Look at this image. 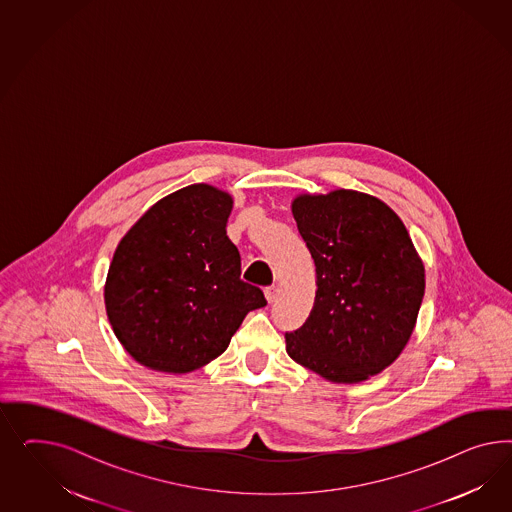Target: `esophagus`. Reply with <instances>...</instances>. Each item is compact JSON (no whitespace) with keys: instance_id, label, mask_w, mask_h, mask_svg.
I'll return each instance as SVG.
<instances>
[{"instance_id":"34e87169","label":"esophagus","mask_w":512,"mask_h":512,"mask_svg":"<svg viewBox=\"0 0 512 512\" xmlns=\"http://www.w3.org/2000/svg\"><path fill=\"white\" fill-rule=\"evenodd\" d=\"M264 295H266V300H268V304H274V302L278 300L279 289L278 287H276V285H272V287H266Z\"/></svg>"}]
</instances>
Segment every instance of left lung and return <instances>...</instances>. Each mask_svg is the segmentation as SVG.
Returning <instances> with one entry per match:
<instances>
[{
  "instance_id": "left-lung-1",
  "label": "left lung",
  "mask_w": 512,
  "mask_h": 512,
  "mask_svg": "<svg viewBox=\"0 0 512 512\" xmlns=\"http://www.w3.org/2000/svg\"><path fill=\"white\" fill-rule=\"evenodd\" d=\"M293 216L317 291L306 323L285 334L287 353L332 383L366 381L400 357L413 334L424 264L402 219L372 195H298Z\"/></svg>"
}]
</instances>
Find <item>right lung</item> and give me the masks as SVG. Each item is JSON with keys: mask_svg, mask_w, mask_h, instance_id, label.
Masks as SVG:
<instances>
[{"mask_svg": "<svg viewBox=\"0 0 512 512\" xmlns=\"http://www.w3.org/2000/svg\"><path fill=\"white\" fill-rule=\"evenodd\" d=\"M229 193L178 189L140 217L114 251L105 283L110 325L139 364L187 373L219 357L249 311L266 306L240 279L227 236Z\"/></svg>", "mask_w": 512, "mask_h": 512, "instance_id": "right-lung-1", "label": "right lung"}]
</instances>
